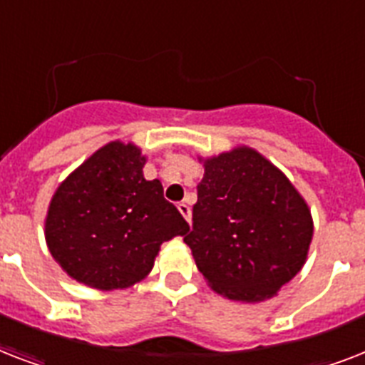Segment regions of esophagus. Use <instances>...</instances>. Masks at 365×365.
Wrapping results in <instances>:
<instances>
[{
	"mask_svg": "<svg viewBox=\"0 0 365 365\" xmlns=\"http://www.w3.org/2000/svg\"><path fill=\"white\" fill-rule=\"evenodd\" d=\"M178 210H180V214L191 223V208H189L187 202H180V205H178Z\"/></svg>",
	"mask_w": 365,
	"mask_h": 365,
	"instance_id": "obj_1",
	"label": "esophagus"
}]
</instances>
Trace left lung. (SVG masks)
Wrapping results in <instances>:
<instances>
[{"label": "left lung", "instance_id": "1", "mask_svg": "<svg viewBox=\"0 0 365 365\" xmlns=\"http://www.w3.org/2000/svg\"><path fill=\"white\" fill-rule=\"evenodd\" d=\"M197 185L187 244L216 294L261 303L303 269L314 223L311 208L278 166L250 145L197 157Z\"/></svg>", "mask_w": 365, "mask_h": 365}]
</instances>
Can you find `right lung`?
I'll use <instances>...</instances> for the list:
<instances>
[{"label": "right lung", "instance_id": "obj_1", "mask_svg": "<svg viewBox=\"0 0 365 365\" xmlns=\"http://www.w3.org/2000/svg\"><path fill=\"white\" fill-rule=\"evenodd\" d=\"M148 157L113 140L83 160L54 191L45 242L60 269L87 288L111 292L142 282L160 244L187 235L182 214L145 180Z\"/></svg>", "mask_w": 365, "mask_h": 365}]
</instances>
